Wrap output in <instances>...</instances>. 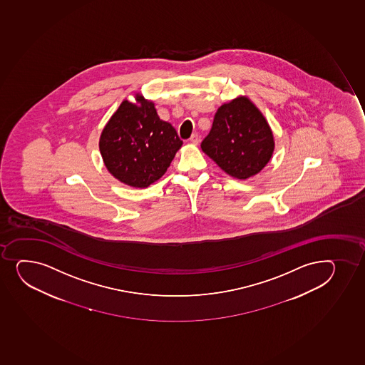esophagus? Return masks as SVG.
Masks as SVG:
<instances>
[{"label":"esophagus","instance_id":"esophagus-1","mask_svg":"<svg viewBox=\"0 0 365 365\" xmlns=\"http://www.w3.org/2000/svg\"><path fill=\"white\" fill-rule=\"evenodd\" d=\"M190 142L197 145V144L200 143V135H197V133H193V135H191V138H190Z\"/></svg>","mask_w":365,"mask_h":365}]
</instances>
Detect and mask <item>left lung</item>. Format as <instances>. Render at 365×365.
Returning <instances> with one entry per match:
<instances>
[{
    "instance_id": "1",
    "label": "left lung",
    "mask_w": 365,
    "mask_h": 365,
    "mask_svg": "<svg viewBox=\"0 0 365 365\" xmlns=\"http://www.w3.org/2000/svg\"><path fill=\"white\" fill-rule=\"evenodd\" d=\"M200 148L227 174L247 179L268 163L274 138L261 111L245 97H239L217 109Z\"/></svg>"
}]
</instances>
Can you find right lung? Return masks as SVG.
<instances>
[{"mask_svg": "<svg viewBox=\"0 0 365 365\" xmlns=\"http://www.w3.org/2000/svg\"><path fill=\"white\" fill-rule=\"evenodd\" d=\"M140 106L123 101L101 135L104 165L118 180L148 187L165 173L182 145L177 130L160 119L154 103L137 97Z\"/></svg>", "mask_w": 365, "mask_h": 365, "instance_id": "add662e5", "label": "right lung"}]
</instances>
